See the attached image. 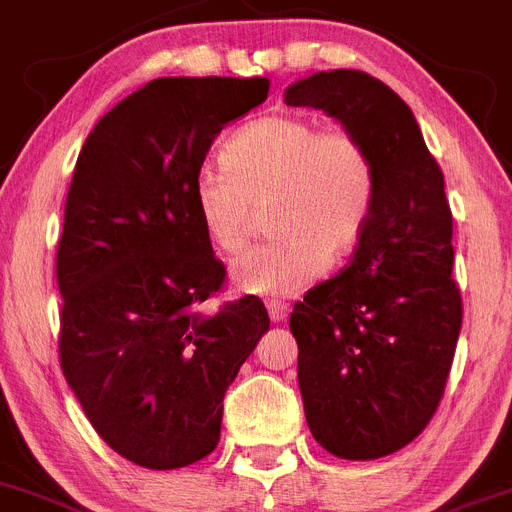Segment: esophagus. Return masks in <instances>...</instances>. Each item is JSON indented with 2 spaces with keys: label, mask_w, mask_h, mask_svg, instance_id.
Masks as SVG:
<instances>
[{
  "label": "esophagus",
  "mask_w": 512,
  "mask_h": 512,
  "mask_svg": "<svg viewBox=\"0 0 512 512\" xmlns=\"http://www.w3.org/2000/svg\"><path fill=\"white\" fill-rule=\"evenodd\" d=\"M290 306L288 303H280V301H267V313H270V319L273 321H285V316H288Z\"/></svg>",
  "instance_id": "1"
}]
</instances>
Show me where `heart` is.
<instances>
[{"mask_svg": "<svg viewBox=\"0 0 512 512\" xmlns=\"http://www.w3.org/2000/svg\"><path fill=\"white\" fill-rule=\"evenodd\" d=\"M224 168L196 178L193 201L206 239L237 255L250 239L257 206L270 204L265 245L234 265L237 288L252 296H293L344 260L370 229L377 168L370 150L344 127L306 117H262L222 147Z\"/></svg>", "mask_w": 512, "mask_h": 512, "instance_id": "heart-1", "label": "heart"}]
</instances>
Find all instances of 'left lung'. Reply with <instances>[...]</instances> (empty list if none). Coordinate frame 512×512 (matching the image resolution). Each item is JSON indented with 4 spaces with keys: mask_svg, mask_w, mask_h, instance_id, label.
<instances>
[{
    "mask_svg": "<svg viewBox=\"0 0 512 512\" xmlns=\"http://www.w3.org/2000/svg\"><path fill=\"white\" fill-rule=\"evenodd\" d=\"M285 104L321 109L375 160L370 229L342 273L293 306L290 331L313 439L339 459L388 457L434 418L462 329L444 173L411 107L370 73H313Z\"/></svg>",
    "mask_w": 512,
    "mask_h": 512,
    "instance_id": "obj_1",
    "label": "left lung"
}]
</instances>
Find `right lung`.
Returning <instances> with one entry per match:
<instances>
[{
  "mask_svg": "<svg viewBox=\"0 0 512 512\" xmlns=\"http://www.w3.org/2000/svg\"><path fill=\"white\" fill-rule=\"evenodd\" d=\"M267 78H155L86 137L58 242L61 367L96 434L147 469L216 449L224 393L270 329L224 283L193 188L224 124L267 99Z\"/></svg>",
  "mask_w": 512,
  "mask_h": 512,
  "instance_id": "1",
  "label": "right lung"
}]
</instances>
